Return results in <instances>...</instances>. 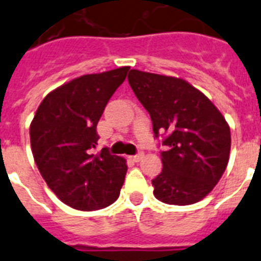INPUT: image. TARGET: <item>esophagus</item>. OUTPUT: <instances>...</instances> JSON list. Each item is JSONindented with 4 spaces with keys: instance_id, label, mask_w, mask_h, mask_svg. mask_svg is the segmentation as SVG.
Wrapping results in <instances>:
<instances>
[{
    "instance_id": "esophagus-1",
    "label": "esophagus",
    "mask_w": 261,
    "mask_h": 261,
    "mask_svg": "<svg viewBox=\"0 0 261 261\" xmlns=\"http://www.w3.org/2000/svg\"><path fill=\"white\" fill-rule=\"evenodd\" d=\"M143 156H145V152H143V151H138L137 154H135V155H133V160H134L135 162H139V161H141L142 158H143Z\"/></svg>"
}]
</instances>
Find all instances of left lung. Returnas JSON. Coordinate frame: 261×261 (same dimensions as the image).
<instances>
[{
  "mask_svg": "<svg viewBox=\"0 0 261 261\" xmlns=\"http://www.w3.org/2000/svg\"><path fill=\"white\" fill-rule=\"evenodd\" d=\"M128 83L147 110L155 138L166 135L162 171L152 179L165 204L190 205L213 190L226 169L230 128L201 91L185 80L131 69Z\"/></svg>",
  "mask_w": 261,
  "mask_h": 261,
  "instance_id": "1",
  "label": "left lung"
}]
</instances>
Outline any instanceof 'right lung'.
<instances>
[{"label":"right lung","mask_w":261,"mask_h":261,"mask_svg":"<svg viewBox=\"0 0 261 261\" xmlns=\"http://www.w3.org/2000/svg\"><path fill=\"white\" fill-rule=\"evenodd\" d=\"M130 67L83 75L44 97L29 135L35 162L49 189L68 206L97 211L115 202L126 160L96 151L97 122Z\"/></svg>","instance_id":"add662e5"}]
</instances>
